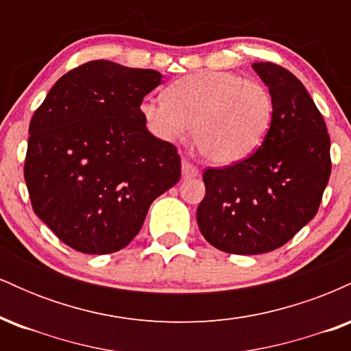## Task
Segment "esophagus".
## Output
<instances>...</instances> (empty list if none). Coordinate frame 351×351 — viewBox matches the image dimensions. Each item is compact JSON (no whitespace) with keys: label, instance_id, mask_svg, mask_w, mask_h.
I'll use <instances>...</instances> for the list:
<instances>
[{"label":"esophagus","instance_id":"obj_1","mask_svg":"<svg viewBox=\"0 0 351 351\" xmlns=\"http://www.w3.org/2000/svg\"><path fill=\"white\" fill-rule=\"evenodd\" d=\"M181 173H183V178H195V176L199 175V168L193 165L189 160L183 158V162H181Z\"/></svg>","mask_w":351,"mask_h":351}]
</instances>
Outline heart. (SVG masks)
Masks as SVG:
<instances>
[{
	"label": "heart",
	"instance_id": "heart-1",
	"mask_svg": "<svg viewBox=\"0 0 351 351\" xmlns=\"http://www.w3.org/2000/svg\"><path fill=\"white\" fill-rule=\"evenodd\" d=\"M145 125L163 142L181 140L193 125V142L203 158L232 165L264 142L272 123L274 100L261 82L228 71L184 75L165 99H145Z\"/></svg>",
	"mask_w": 351,
	"mask_h": 351
}]
</instances>
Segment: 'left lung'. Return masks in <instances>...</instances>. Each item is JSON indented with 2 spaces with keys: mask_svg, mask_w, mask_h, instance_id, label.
<instances>
[{
  "mask_svg": "<svg viewBox=\"0 0 351 351\" xmlns=\"http://www.w3.org/2000/svg\"><path fill=\"white\" fill-rule=\"evenodd\" d=\"M252 67L272 95L271 128L251 156L206 168L196 211L209 244L243 256L280 247L313 219L332 171L327 125L304 84L277 64Z\"/></svg>",
  "mask_w": 351,
  "mask_h": 351,
  "instance_id": "left-lung-1",
  "label": "left lung"
}]
</instances>
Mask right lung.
Here are the masks:
<instances>
[{
	"mask_svg": "<svg viewBox=\"0 0 351 351\" xmlns=\"http://www.w3.org/2000/svg\"><path fill=\"white\" fill-rule=\"evenodd\" d=\"M160 84L156 71L90 60L64 74L34 112L24 160L31 204L75 251L123 249L181 178L176 147L153 136L140 114Z\"/></svg>",
	"mask_w": 351,
	"mask_h": 351,
	"instance_id": "1",
	"label": "right lung"
}]
</instances>
